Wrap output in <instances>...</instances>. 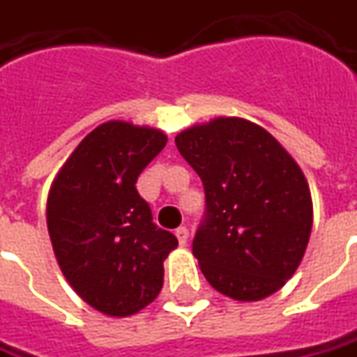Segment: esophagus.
Segmentation results:
<instances>
[{
    "label": "esophagus",
    "instance_id": "obj_1",
    "mask_svg": "<svg viewBox=\"0 0 357 357\" xmlns=\"http://www.w3.org/2000/svg\"><path fill=\"white\" fill-rule=\"evenodd\" d=\"M176 237H178L179 245H181V247H185V245H188V239H190V231H188L185 227L176 229Z\"/></svg>",
    "mask_w": 357,
    "mask_h": 357
}]
</instances>
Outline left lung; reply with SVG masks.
Masks as SVG:
<instances>
[{
	"mask_svg": "<svg viewBox=\"0 0 357 357\" xmlns=\"http://www.w3.org/2000/svg\"><path fill=\"white\" fill-rule=\"evenodd\" d=\"M176 146L205 190V221L193 239L203 277L241 302L282 289L312 231V197L301 166L275 136L237 116L183 130Z\"/></svg>",
	"mask_w": 357,
	"mask_h": 357,
	"instance_id": "1",
	"label": "left lung"
}]
</instances>
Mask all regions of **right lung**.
<instances>
[{
	"instance_id": "obj_1",
	"label": "right lung",
	"mask_w": 357,
	"mask_h": 357,
	"mask_svg": "<svg viewBox=\"0 0 357 357\" xmlns=\"http://www.w3.org/2000/svg\"><path fill=\"white\" fill-rule=\"evenodd\" d=\"M158 128L110 120L86 134L47 197L56 263L94 310L124 318L164 287V261L178 239L152 221L136 179L166 146Z\"/></svg>"
}]
</instances>
